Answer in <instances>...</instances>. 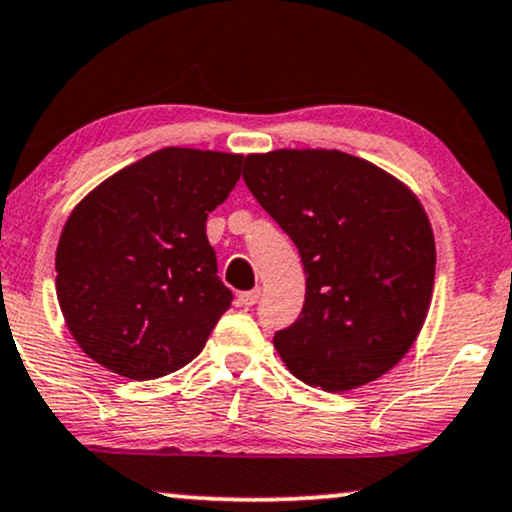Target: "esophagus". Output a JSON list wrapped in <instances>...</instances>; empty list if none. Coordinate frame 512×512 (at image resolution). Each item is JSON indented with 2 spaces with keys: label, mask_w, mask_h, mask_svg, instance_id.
<instances>
[{
  "label": "esophagus",
  "mask_w": 512,
  "mask_h": 512,
  "mask_svg": "<svg viewBox=\"0 0 512 512\" xmlns=\"http://www.w3.org/2000/svg\"><path fill=\"white\" fill-rule=\"evenodd\" d=\"M260 295H262V291L260 288H252V291H245V293H238V305L240 307H252L257 303V300H260Z\"/></svg>",
  "instance_id": "esophagus-1"
}]
</instances>
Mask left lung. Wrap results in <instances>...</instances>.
I'll list each match as a JSON object with an SVG mask.
<instances>
[{
	"label": "left lung",
	"mask_w": 512,
	"mask_h": 512,
	"mask_svg": "<svg viewBox=\"0 0 512 512\" xmlns=\"http://www.w3.org/2000/svg\"><path fill=\"white\" fill-rule=\"evenodd\" d=\"M243 178L305 267L303 312L274 334L288 372L343 393L396 367L434 291V233L417 195L341 150L248 155Z\"/></svg>",
	"instance_id": "1"
}]
</instances>
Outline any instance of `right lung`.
<instances>
[{
  "mask_svg": "<svg viewBox=\"0 0 512 512\" xmlns=\"http://www.w3.org/2000/svg\"><path fill=\"white\" fill-rule=\"evenodd\" d=\"M243 155L164 147L73 207L57 245V298L90 360L147 381L200 355L233 295L217 276L207 214Z\"/></svg>",
  "mask_w": 512,
  "mask_h": 512,
  "instance_id": "obj_1",
  "label": "right lung"
}]
</instances>
